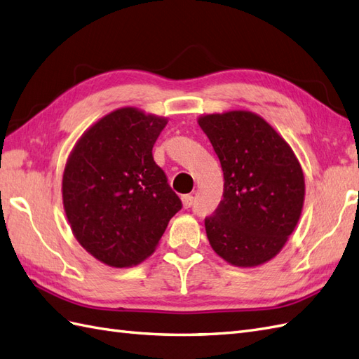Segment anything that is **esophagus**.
Here are the masks:
<instances>
[{"label":"esophagus","mask_w":359,"mask_h":359,"mask_svg":"<svg viewBox=\"0 0 359 359\" xmlns=\"http://www.w3.org/2000/svg\"><path fill=\"white\" fill-rule=\"evenodd\" d=\"M182 203H183V208L188 209V208L192 206V203H194V197H192L191 194L183 196V197H182Z\"/></svg>","instance_id":"34e87169"}]
</instances>
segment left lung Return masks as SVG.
I'll return each mask as SVG.
<instances>
[{
  "mask_svg": "<svg viewBox=\"0 0 359 359\" xmlns=\"http://www.w3.org/2000/svg\"><path fill=\"white\" fill-rule=\"evenodd\" d=\"M223 168V200L205 218L212 249L236 267H255L280 252L305 197L300 163L283 137L245 110L198 119Z\"/></svg>",
  "mask_w": 359,
  "mask_h": 359,
  "instance_id": "obj_1",
  "label": "left lung"
}]
</instances>
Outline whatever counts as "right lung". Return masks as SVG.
Here are the masks:
<instances>
[{
	"instance_id": "1",
	"label": "right lung",
	"mask_w": 359,
	"mask_h": 359,
	"mask_svg": "<svg viewBox=\"0 0 359 359\" xmlns=\"http://www.w3.org/2000/svg\"><path fill=\"white\" fill-rule=\"evenodd\" d=\"M167 119L123 107L80 137L63 172V206L77 241L110 267L151 255L182 200L153 159Z\"/></svg>"
}]
</instances>
